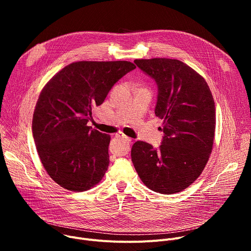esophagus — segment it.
<instances>
[{
  "instance_id": "obj_1",
  "label": "esophagus",
  "mask_w": 251,
  "mask_h": 251,
  "mask_svg": "<svg viewBox=\"0 0 251 251\" xmlns=\"http://www.w3.org/2000/svg\"><path fill=\"white\" fill-rule=\"evenodd\" d=\"M116 136H117L118 138H121V139H123V140L127 141V142H131V141H132V139H131V138H129L128 136H126V135H125V134H123L122 132L117 133V134H116Z\"/></svg>"
}]
</instances>
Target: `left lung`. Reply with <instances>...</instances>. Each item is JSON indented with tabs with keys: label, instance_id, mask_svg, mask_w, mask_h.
Returning <instances> with one entry per match:
<instances>
[{
	"label": "left lung",
	"instance_id": "obj_1",
	"mask_svg": "<svg viewBox=\"0 0 251 251\" xmlns=\"http://www.w3.org/2000/svg\"><path fill=\"white\" fill-rule=\"evenodd\" d=\"M158 86L155 114L163 120L158 149L137 141L131 158L150 190L171 195L187 189L203 171L212 150L216 107L204 78L181 60L135 59Z\"/></svg>",
	"mask_w": 251,
	"mask_h": 251
}]
</instances>
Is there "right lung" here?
Instances as JSON below:
<instances>
[{
	"label": "right lung",
	"instance_id": "add662e5",
	"mask_svg": "<svg viewBox=\"0 0 251 251\" xmlns=\"http://www.w3.org/2000/svg\"><path fill=\"white\" fill-rule=\"evenodd\" d=\"M136 66L125 60L76 61L46 84L32 117V136L44 168L60 187L83 192L97 185L109 165L110 136L87 122L92 108Z\"/></svg>",
	"mask_w": 251,
	"mask_h": 251
}]
</instances>
